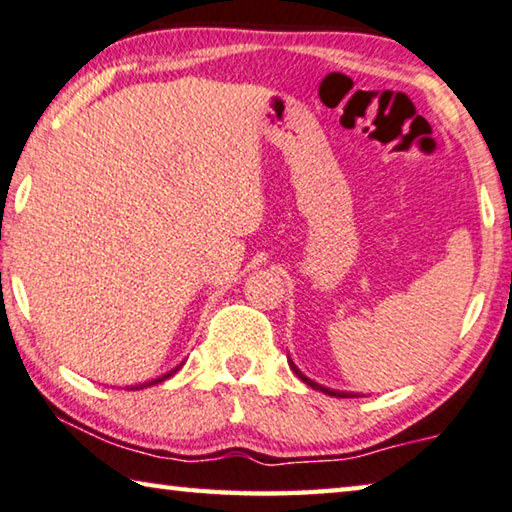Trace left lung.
I'll use <instances>...</instances> for the list:
<instances>
[{
    "label": "left lung",
    "mask_w": 512,
    "mask_h": 512,
    "mask_svg": "<svg viewBox=\"0 0 512 512\" xmlns=\"http://www.w3.org/2000/svg\"><path fill=\"white\" fill-rule=\"evenodd\" d=\"M288 364H290V368H293V373L300 377V380L304 382V384H309L311 389H318V391H322V393H327V396H336V398H359V393H355V391H338V389H329V387H322V384H318V382H313L311 377H306L300 368L295 366V361L293 359H288Z\"/></svg>",
    "instance_id": "8db88e82"
}]
</instances>
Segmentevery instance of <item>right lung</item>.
<instances>
[{
    "mask_svg": "<svg viewBox=\"0 0 512 512\" xmlns=\"http://www.w3.org/2000/svg\"><path fill=\"white\" fill-rule=\"evenodd\" d=\"M185 361H180V364L174 368V371H169V373H164V375H160V377H155V380H151V382H144V384H135V387H128V389H144V387H153V384H157V382H164L167 380V377H171L174 375L180 366H183Z\"/></svg>",
    "mask_w": 512,
    "mask_h": 512,
    "instance_id": "right-lung-1",
    "label": "right lung"
}]
</instances>
